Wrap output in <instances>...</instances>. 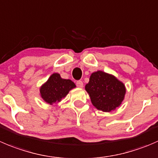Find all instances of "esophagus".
<instances>
[{
    "mask_svg": "<svg viewBox=\"0 0 158 158\" xmlns=\"http://www.w3.org/2000/svg\"><path fill=\"white\" fill-rule=\"evenodd\" d=\"M76 85H77L79 88H82V87H83V82L81 80L77 81V82H76Z\"/></svg>",
    "mask_w": 158,
    "mask_h": 158,
    "instance_id": "34e87169",
    "label": "esophagus"
}]
</instances>
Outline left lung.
<instances>
[{"label": "left lung", "instance_id": "obj_1", "mask_svg": "<svg viewBox=\"0 0 158 158\" xmlns=\"http://www.w3.org/2000/svg\"><path fill=\"white\" fill-rule=\"evenodd\" d=\"M85 89L92 104L102 112L116 110L121 105L126 94V87L121 81L102 71L92 73Z\"/></svg>", "mask_w": 158, "mask_h": 158}]
</instances>
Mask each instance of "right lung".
<instances>
[{
  "label": "right lung",
  "instance_id": "obj_1",
  "mask_svg": "<svg viewBox=\"0 0 158 158\" xmlns=\"http://www.w3.org/2000/svg\"><path fill=\"white\" fill-rule=\"evenodd\" d=\"M74 88L76 84L73 81L62 79L59 73H53L40 87V96L45 102L53 105L60 102Z\"/></svg>",
  "mask_w": 158,
  "mask_h": 158
}]
</instances>
